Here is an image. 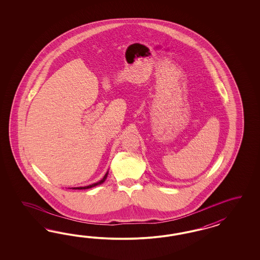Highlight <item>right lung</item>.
<instances>
[{
    "mask_svg": "<svg viewBox=\"0 0 260 260\" xmlns=\"http://www.w3.org/2000/svg\"><path fill=\"white\" fill-rule=\"evenodd\" d=\"M107 176H108V173L105 174V176H104V178H103L102 180H100L99 182H97V183H94V184H92V185H89V186H86V187H78V188H72V189H89V188H92V187H95V186H97V185H99V184H102L103 182L106 180V178H107Z\"/></svg>",
    "mask_w": 260,
    "mask_h": 260,
    "instance_id": "obj_1",
    "label": "right lung"
}]
</instances>
